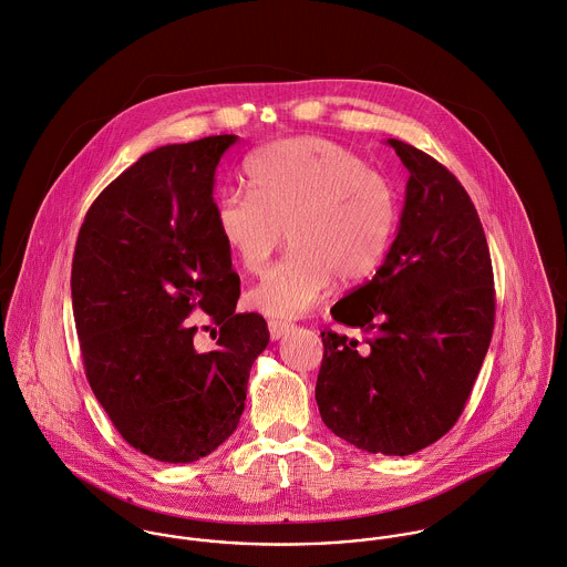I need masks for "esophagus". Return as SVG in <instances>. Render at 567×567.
<instances>
[{"label":"esophagus","instance_id":"esophagus-1","mask_svg":"<svg viewBox=\"0 0 567 567\" xmlns=\"http://www.w3.org/2000/svg\"><path fill=\"white\" fill-rule=\"evenodd\" d=\"M267 327H269V338H271V340H280V338L289 331L291 324H289V322H282V320H269Z\"/></svg>","mask_w":567,"mask_h":567}]
</instances>
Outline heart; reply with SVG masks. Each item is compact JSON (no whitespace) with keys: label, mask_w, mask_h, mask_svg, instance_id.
I'll list each match as a JSON object with an SVG mask.
<instances>
[{"label":"heart","mask_w":567,"mask_h":567,"mask_svg":"<svg viewBox=\"0 0 567 567\" xmlns=\"http://www.w3.org/2000/svg\"><path fill=\"white\" fill-rule=\"evenodd\" d=\"M247 193L227 190L215 226L247 274H262L280 247L289 254L247 300L267 316L296 318L324 298L336 280H368L385 260L399 224L394 184L350 148L324 137H291L256 151Z\"/></svg>","instance_id":"heart-1"}]
</instances>
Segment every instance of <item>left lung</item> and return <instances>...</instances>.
Returning a JSON list of instances; mask_svg holds the SVG:
<instances>
[{
  "label": "left lung",
  "mask_w": 567,
  "mask_h": 567,
  "mask_svg": "<svg viewBox=\"0 0 567 567\" xmlns=\"http://www.w3.org/2000/svg\"><path fill=\"white\" fill-rule=\"evenodd\" d=\"M410 171L396 238L374 278L331 309L365 346L322 331L324 425L370 453L410 455L460 419L495 324L493 265L477 210L441 162L390 137Z\"/></svg>",
  "instance_id": "1"
}]
</instances>
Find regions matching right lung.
Returning <instances> with one entry per match:
<instances>
[{"instance_id":"obj_1","label":"right lung","mask_w":567,"mask_h":567,"mask_svg":"<svg viewBox=\"0 0 567 567\" xmlns=\"http://www.w3.org/2000/svg\"><path fill=\"white\" fill-rule=\"evenodd\" d=\"M236 135L166 144L96 197L72 260L87 381L120 436L159 462H193L231 436L267 322L236 313L238 274L215 226V171ZM193 310L207 313L199 328ZM208 330L213 351L194 338Z\"/></svg>"}]
</instances>
